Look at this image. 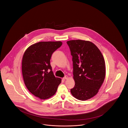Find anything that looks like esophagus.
<instances>
[{
    "label": "esophagus",
    "instance_id": "esophagus-1",
    "mask_svg": "<svg viewBox=\"0 0 128 128\" xmlns=\"http://www.w3.org/2000/svg\"><path fill=\"white\" fill-rule=\"evenodd\" d=\"M68 76H65V77L63 78V80H66V79H68Z\"/></svg>",
    "mask_w": 128,
    "mask_h": 128
}]
</instances>
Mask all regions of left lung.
I'll list each match as a JSON object with an SVG mask.
<instances>
[{"label": "left lung", "mask_w": 128, "mask_h": 128, "mask_svg": "<svg viewBox=\"0 0 128 128\" xmlns=\"http://www.w3.org/2000/svg\"><path fill=\"white\" fill-rule=\"evenodd\" d=\"M72 56L74 87L72 95L78 100H86L97 94L105 77V60L97 46L82 40L66 42Z\"/></svg>", "instance_id": "8db88e82"}]
</instances>
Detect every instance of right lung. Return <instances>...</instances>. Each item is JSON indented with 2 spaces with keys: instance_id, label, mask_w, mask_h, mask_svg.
I'll return each mask as SVG.
<instances>
[{
  "instance_id": "right-lung-1",
  "label": "right lung",
  "mask_w": 128,
  "mask_h": 128,
  "mask_svg": "<svg viewBox=\"0 0 128 128\" xmlns=\"http://www.w3.org/2000/svg\"><path fill=\"white\" fill-rule=\"evenodd\" d=\"M62 44L61 41L40 42L29 46L22 58V72L28 90L36 97L45 100L53 96L62 82L52 70V54Z\"/></svg>"
}]
</instances>
